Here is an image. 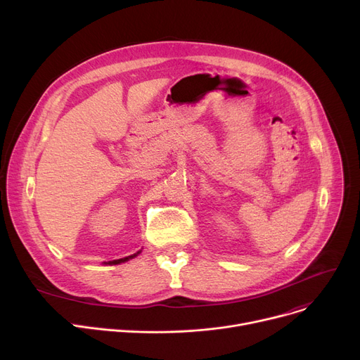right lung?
I'll return each instance as SVG.
<instances>
[{
  "mask_svg": "<svg viewBox=\"0 0 360 360\" xmlns=\"http://www.w3.org/2000/svg\"><path fill=\"white\" fill-rule=\"evenodd\" d=\"M139 254V252H137ZM137 254H134V255H129V257H125V258H120V259H113V261H109L110 264H120V262H124V261H128V259H131V258H134V257H137Z\"/></svg>",
  "mask_w": 360,
  "mask_h": 360,
  "instance_id": "right-lung-1",
  "label": "right lung"
}]
</instances>
